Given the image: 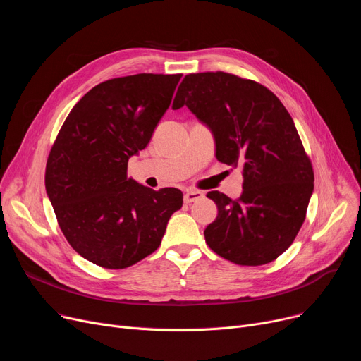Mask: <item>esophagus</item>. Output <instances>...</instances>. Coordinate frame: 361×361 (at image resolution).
Wrapping results in <instances>:
<instances>
[{"label":"esophagus","instance_id":"1","mask_svg":"<svg viewBox=\"0 0 361 361\" xmlns=\"http://www.w3.org/2000/svg\"><path fill=\"white\" fill-rule=\"evenodd\" d=\"M203 199V193L199 192V190H187L184 193V202L185 203H192V202H196V200H200Z\"/></svg>","mask_w":361,"mask_h":361}]
</instances>
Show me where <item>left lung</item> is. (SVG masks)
I'll return each mask as SVG.
<instances>
[{
  "label": "left lung",
  "instance_id": "obj_1",
  "mask_svg": "<svg viewBox=\"0 0 361 361\" xmlns=\"http://www.w3.org/2000/svg\"><path fill=\"white\" fill-rule=\"evenodd\" d=\"M187 106L214 133L216 159L243 169V193L218 206L204 240L243 267L275 260L297 237L313 193V166L286 106L263 85L224 71L187 74L173 109Z\"/></svg>",
  "mask_w": 361,
  "mask_h": 361
}]
</instances>
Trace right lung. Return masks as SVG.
<instances>
[{
	"label": "right lung",
	"mask_w": 361,
	"mask_h": 361,
	"mask_svg": "<svg viewBox=\"0 0 361 361\" xmlns=\"http://www.w3.org/2000/svg\"><path fill=\"white\" fill-rule=\"evenodd\" d=\"M180 79L142 73L99 83L51 147L45 187L56 221L71 247L101 268L124 269L154 253L183 206L178 188L155 192L127 177L128 158L147 146Z\"/></svg>",
	"instance_id": "add662e5"
}]
</instances>
